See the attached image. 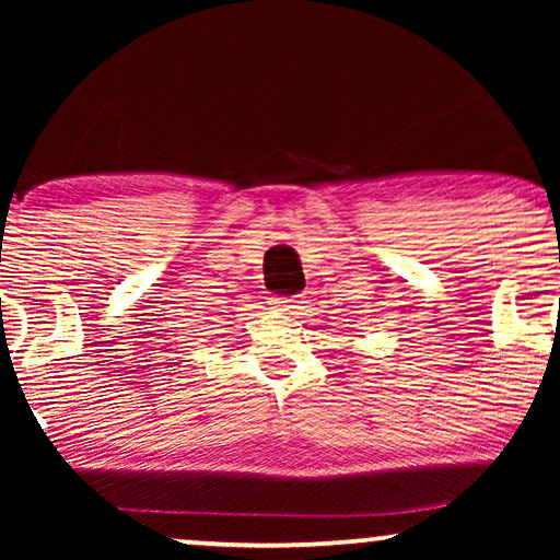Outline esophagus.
<instances>
[{"label": "esophagus", "mask_w": 560, "mask_h": 560, "mask_svg": "<svg viewBox=\"0 0 560 560\" xmlns=\"http://www.w3.org/2000/svg\"><path fill=\"white\" fill-rule=\"evenodd\" d=\"M270 303H272L275 311L285 313V316H295V301H293V298H280V295H275Z\"/></svg>", "instance_id": "obj_1"}]
</instances>
